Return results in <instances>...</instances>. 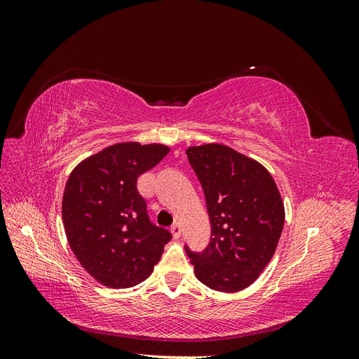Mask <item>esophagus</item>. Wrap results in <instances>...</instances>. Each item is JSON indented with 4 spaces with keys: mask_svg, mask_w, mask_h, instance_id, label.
Wrapping results in <instances>:
<instances>
[{
    "mask_svg": "<svg viewBox=\"0 0 359 359\" xmlns=\"http://www.w3.org/2000/svg\"><path fill=\"white\" fill-rule=\"evenodd\" d=\"M170 232H172V236L175 238V240H178V238L181 236V226H180V223H175L172 226V229H170Z\"/></svg>",
    "mask_w": 359,
    "mask_h": 359,
    "instance_id": "1",
    "label": "esophagus"
}]
</instances>
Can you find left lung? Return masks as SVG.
I'll return each mask as SVG.
<instances>
[{"label":"left lung","instance_id":"obj_1","mask_svg":"<svg viewBox=\"0 0 359 359\" xmlns=\"http://www.w3.org/2000/svg\"><path fill=\"white\" fill-rule=\"evenodd\" d=\"M202 184L211 241L202 253L186 247L194 276L212 290L253 285L273 259L285 224V203L264 165L222 144L186 149Z\"/></svg>","mask_w":359,"mask_h":359}]
</instances>
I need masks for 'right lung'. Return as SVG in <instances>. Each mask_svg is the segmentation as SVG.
I'll list each match as a JSON object with an SVG mask.
<instances>
[{
  "label": "right lung",
  "mask_w": 359,
  "mask_h": 359,
  "mask_svg": "<svg viewBox=\"0 0 359 359\" xmlns=\"http://www.w3.org/2000/svg\"><path fill=\"white\" fill-rule=\"evenodd\" d=\"M170 151L163 144L119 142L82 160L66 182L62 223L83 269L103 286L126 289L151 276L169 231L149 223L136 181Z\"/></svg>",
  "instance_id": "add662e5"
}]
</instances>
